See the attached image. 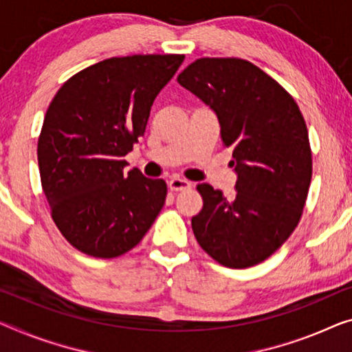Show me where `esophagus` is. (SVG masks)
Segmentation results:
<instances>
[{
    "mask_svg": "<svg viewBox=\"0 0 352 352\" xmlns=\"http://www.w3.org/2000/svg\"><path fill=\"white\" fill-rule=\"evenodd\" d=\"M168 187L171 192H181V190H187V188H190V182L186 179H181V177H173V179L168 182Z\"/></svg>",
    "mask_w": 352,
    "mask_h": 352,
    "instance_id": "obj_1",
    "label": "esophagus"
}]
</instances>
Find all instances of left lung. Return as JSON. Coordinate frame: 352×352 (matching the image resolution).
<instances>
[{"label":"left lung","instance_id":"8db88e82","mask_svg":"<svg viewBox=\"0 0 352 352\" xmlns=\"http://www.w3.org/2000/svg\"><path fill=\"white\" fill-rule=\"evenodd\" d=\"M177 82L217 113L237 173L234 198L198 184L203 209L192 219L193 234L221 266H256L288 241L304 212L311 182L304 116L293 96L247 59L199 58Z\"/></svg>","mask_w":352,"mask_h":352}]
</instances>
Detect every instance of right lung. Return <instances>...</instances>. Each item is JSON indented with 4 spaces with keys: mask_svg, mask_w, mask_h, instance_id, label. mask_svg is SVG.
I'll return each mask as SVG.
<instances>
[{
    "mask_svg": "<svg viewBox=\"0 0 352 352\" xmlns=\"http://www.w3.org/2000/svg\"><path fill=\"white\" fill-rule=\"evenodd\" d=\"M184 55L115 56L70 77L48 105L37 142L42 190L70 245L94 258L140 244L164 208L166 184L124 171L151 107Z\"/></svg>",
    "mask_w": 352,
    "mask_h": 352,
    "instance_id": "obj_1",
    "label": "right lung"
}]
</instances>
